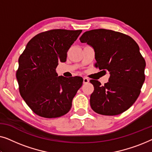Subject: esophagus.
<instances>
[{"label": "esophagus", "mask_w": 152, "mask_h": 152, "mask_svg": "<svg viewBox=\"0 0 152 152\" xmlns=\"http://www.w3.org/2000/svg\"><path fill=\"white\" fill-rule=\"evenodd\" d=\"M89 82V79L87 77H84L83 78V83L84 84H87V83Z\"/></svg>", "instance_id": "34e87169"}]
</instances>
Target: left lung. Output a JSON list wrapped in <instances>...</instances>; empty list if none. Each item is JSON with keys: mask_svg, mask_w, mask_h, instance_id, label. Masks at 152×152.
I'll return each mask as SVG.
<instances>
[{"mask_svg": "<svg viewBox=\"0 0 152 152\" xmlns=\"http://www.w3.org/2000/svg\"><path fill=\"white\" fill-rule=\"evenodd\" d=\"M80 40L94 49L95 67L110 73L109 82L104 86L90 80L94 86L91 108L104 115L123 113L136 102L145 80L146 63L138 45L128 35L105 29L85 32Z\"/></svg>", "mask_w": 152, "mask_h": 152, "instance_id": "8db88e82", "label": "left lung"}]
</instances>
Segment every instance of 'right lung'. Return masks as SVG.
Segmentation results:
<instances>
[{
  "label": "right lung",
  "instance_id": "1",
  "mask_svg": "<svg viewBox=\"0 0 152 152\" xmlns=\"http://www.w3.org/2000/svg\"><path fill=\"white\" fill-rule=\"evenodd\" d=\"M82 31L56 29L39 33L19 57L16 75L20 94L37 115L55 118L70 111L83 79L58 77L56 68L66 61L68 50Z\"/></svg>",
  "mask_w": 152,
  "mask_h": 152
}]
</instances>
